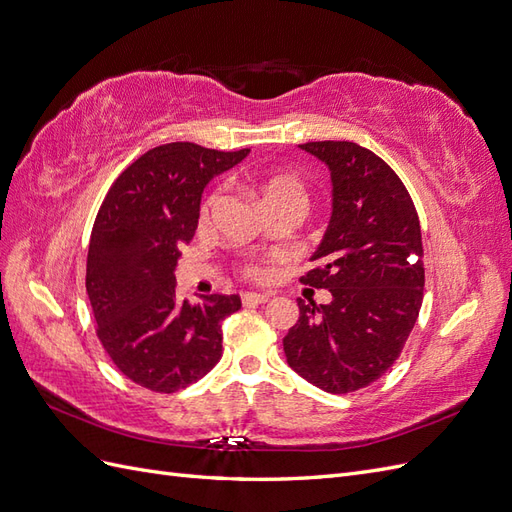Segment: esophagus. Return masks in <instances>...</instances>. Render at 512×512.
<instances>
[{
    "label": "esophagus",
    "mask_w": 512,
    "mask_h": 512,
    "mask_svg": "<svg viewBox=\"0 0 512 512\" xmlns=\"http://www.w3.org/2000/svg\"><path fill=\"white\" fill-rule=\"evenodd\" d=\"M241 301L247 303H254V305H265L271 301V294H260V292H243L241 294Z\"/></svg>",
    "instance_id": "1"
}]
</instances>
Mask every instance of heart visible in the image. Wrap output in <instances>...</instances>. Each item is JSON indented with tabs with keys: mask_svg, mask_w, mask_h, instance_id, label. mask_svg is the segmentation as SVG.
Listing matches in <instances>:
<instances>
[{
	"mask_svg": "<svg viewBox=\"0 0 512 512\" xmlns=\"http://www.w3.org/2000/svg\"><path fill=\"white\" fill-rule=\"evenodd\" d=\"M258 198L262 207L269 205H284L297 211L299 215H303L307 211L309 205V196L305 185L290 175H275V177H267L258 183ZM243 275L250 277V280H265L267 277V267L262 262L250 260L243 265Z\"/></svg>",
	"mask_w": 512,
	"mask_h": 512,
	"instance_id": "b5f03b06",
	"label": "heart"
}]
</instances>
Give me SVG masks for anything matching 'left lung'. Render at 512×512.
I'll return each mask as SVG.
<instances>
[{
  "label": "left lung",
  "mask_w": 512,
  "mask_h": 512,
  "mask_svg": "<svg viewBox=\"0 0 512 512\" xmlns=\"http://www.w3.org/2000/svg\"><path fill=\"white\" fill-rule=\"evenodd\" d=\"M331 170L333 211L301 282L331 303L299 299L284 337L288 365L318 389L342 395L376 382L404 350L421 312V224L395 170L348 141L299 145Z\"/></svg>",
  "instance_id": "8db88e82"
}]
</instances>
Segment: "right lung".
<instances>
[{"mask_svg": "<svg viewBox=\"0 0 512 512\" xmlns=\"http://www.w3.org/2000/svg\"><path fill=\"white\" fill-rule=\"evenodd\" d=\"M250 149L194 143L149 149L115 179L91 230L85 286L98 337L123 376L156 393L200 380L222 356V320L239 294L179 301V247L198 226L207 183Z\"/></svg>", "mask_w": 512, "mask_h": 512, "instance_id": "add662e5", "label": "right lung"}]
</instances>
